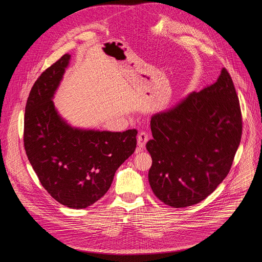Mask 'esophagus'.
Listing matches in <instances>:
<instances>
[{"instance_id":"esophagus-1","label":"esophagus","mask_w":262,"mask_h":262,"mask_svg":"<svg viewBox=\"0 0 262 262\" xmlns=\"http://www.w3.org/2000/svg\"><path fill=\"white\" fill-rule=\"evenodd\" d=\"M148 139H149V136H148V134L146 132H141L138 135L137 140H138V148H139V150H143V149L145 148V145H146Z\"/></svg>"}]
</instances>
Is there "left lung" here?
<instances>
[{"label": "left lung", "instance_id": "1", "mask_svg": "<svg viewBox=\"0 0 262 262\" xmlns=\"http://www.w3.org/2000/svg\"><path fill=\"white\" fill-rule=\"evenodd\" d=\"M148 180L165 204L180 208L209 196L228 175L241 143L239 100L223 68L215 83L151 117Z\"/></svg>", "mask_w": 262, "mask_h": 262}]
</instances>
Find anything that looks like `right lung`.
I'll use <instances>...</instances> for the list:
<instances>
[{
  "mask_svg": "<svg viewBox=\"0 0 262 262\" xmlns=\"http://www.w3.org/2000/svg\"><path fill=\"white\" fill-rule=\"evenodd\" d=\"M62 56L33 85L26 104L24 145L43 188L69 208H86L110 189L116 170L135 151L137 129H82L58 113L54 94L69 64Z\"/></svg>",
  "mask_w": 262,
  "mask_h": 262,
  "instance_id": "obj_1",
  "label": "right lung"
}]
</instances>
